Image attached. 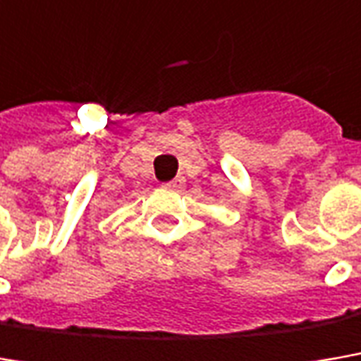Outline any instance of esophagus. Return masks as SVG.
Listing matches in <instances>:
<instances>
[{"mask_svg": "<svg viewBox=\"0 0 361 361\" xmlns=\"http://www.w3.org/2000/svg\"><path fill=\"white\" fill-rule=\"evenodd\" d=\"M165 185H167V188H171V190H176V188H181V185H183V178H176V180L167 181Z\"/></svg>", "mask_w": 361, "mask_h": 361, "instance_id": "1", "label": "esophagus"}]
</instances>
